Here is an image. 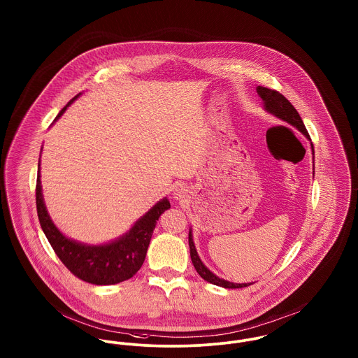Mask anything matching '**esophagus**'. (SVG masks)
<instances>
[{
	"instance_id": "obj_1",
	"label": "esophagus",
	"mask_w": 358,
	"mask_h": 358,
	"mask_svg": "<svg viewBox=\"0 0 358 358\" xmlns=\"http://www.w3.org/2000/svg\"><path fill=\"white\" fill-rule=\"evenodd\" d=\"M173 195H175V198H183V195H185V189L182 187V186H176L175 187V190H173Z\"/></svg>"
}]
</instances>
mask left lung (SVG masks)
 Returning <instances> with one entry per match:
<instances>
[{
	"instance_id": "left-lung-1",
	"label": "left lung",
	"mask_w": 358,
	"mask_h": 358,
	"mask_svg": "<svg viewBox=\"0 0 358 358\" xmlns=\"http://www.w3.org/2000/svg\"><path fill=\"white\" fill-rule=\"evenodd\" d=\"M258 95L262 97L263 103H264V108L274 114L275 117L281 118L282 120L287 122L289 124L294 126L299 131H301L307 138H310V134L303 123L301 117L299 115L297 110L292 106V103L286 99L285 96L281 95L278 91L275 90H270V88H266V87H258ZM312 149H313V145H312ZM189 245H190V257L192 264L196 270V273L208 282L210 284H215L217 286H222V287H228V289H236V287H245V286L251 285V284H234V282H229V281H225V280H221L218 278L217 275H215L203 263L201 262L198 254H196V250H195V245L192 243V238H191V232H189Z\"/></svg>"
}]
</instances>
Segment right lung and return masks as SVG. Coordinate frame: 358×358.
Returning a JSON list of instances; mask_svg holds the SVG:
<instances>
[{
  "label": "right lung",
  "instance_id": "1",
  "mask_svg": "<svg viewBox=\"0 0 358 358\" xmlns=\"http://www.w3.org/2000/svg\"><path fill=\"white\" fill-rule=\"evenodd\" d=\"M76 99L77 96H74L59 111L55 120L65 113ZM39 169L35 189L36 210L41 227L59 261L66 266L73 275L94 285H114L131 278L143 266L159 217L171 206L168 199L164 198L155 205L124 236L104 245H85L65 238L52 224L42 196Z\"/></svg>",
  "mask_w": 358,
  "mask_h": 358
}]
</instances>
